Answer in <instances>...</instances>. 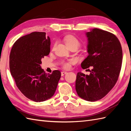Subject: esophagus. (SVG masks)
<instances>
[{
  "label": "esophagus",
  "mask_w": 131,
  "mask_h": 131,
  "mask_svg": "<svg viewBox=\"0 0 131 131\" xmlns=\"http://www.w3.org/2000/svg\"><path fill=\"white\" fill-rule=\"evenodd\" d=\"M66 73H67V72H66V71H62V72H61V76L65 75Z\"/></svg>",
  "instance_id": "1"
}]
</instances>
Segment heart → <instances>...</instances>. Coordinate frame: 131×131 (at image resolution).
<instances>
[{
	"mask_svg": "<svg viewBox=\"0 0 131 131\" xmlns=\"http://www.w3.org/2000/svg\"><path fill=\"white\" fill-rule=\"evenodd\" d=\"M64 40H65V43L67 46H69L71 45H76L77 46H78L79 44V40L73 35L66 36L65 38H64ZM73 62V60H70L68 61V62H63L62 63L63 67L65 69L70 68L71 63H72Z\"/></svg>",
	"mask_w": 131,
	"mask_h": 131,
	"instance_id": "1",
	"label": "heart"
}]
</instances>
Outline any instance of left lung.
Instances as JSON below:
<instances>
[{
	"instance_id": "left-lung-1",
	"label": "left lung",
	"mask_w": 131,
	"mask_h": 131,
	"mask_svg": "<svg viewBox=\"0 0 131 131\" xmlns=\"http://www.w3.org/2000/svg\"><path fill=\"white\" fill-rule=\"evenodd\" d=\"M88 56L81 63L83 69L92 66L90 75L78 73L75 90L85 101L102 99L114 87L122 67L123 52L120 41L108 31L94 28L85 32Z\"/></svg>"
}]
</instances>
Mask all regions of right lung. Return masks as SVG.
<instances>
[{
	"instance_id": "obj_1",
	"label": "right lung",
	"mask_w": 131,
	"mask_h": 131,
	"mask_svg": "<svg viewBox=\"0 0 131 131\" xmlns=\"http://www.w3.org/2000/svg\"><path fill=\"white\" fill-rule=\"evenodd\" d=\"M51 40L44 32H33L14 43L9 56V68L17 87L25 96L43 102L54 95L61 72L49 74L41 69V59L50 52Z\"/></svg>"
}]
</instances>
